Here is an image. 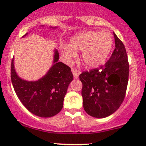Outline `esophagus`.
I'll return each mask as SVG.
<instances>
[{
	"label": "esophagus",
	"instance_id": "1",
	"mask_svg": "<svg viewBox=\"0 0 146 146\" xmlns=\"http://www.w3.org/2000/svg\"><path fill=\"white\" fill-rule=\"evenodd\" d=\"M72 74H73L74 78L77 79L78 78V76H79V72L78 71H77V70L75 69H72Z\"/></svg>",
	"mask_w": 146,
	"mask_h": 146
}]
</instances>
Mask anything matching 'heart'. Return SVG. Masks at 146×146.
Wrapping results in <instances>:
<instances>
[{"instance_id": "obj_1", "label": "heart", "mask_w": 146, "mask_h": 146, "mask_svg": "<svg viewBox=\"0 0 146 146\" xmlns=\"http://www.w3.org/2000/svg\"><path fill=\"white\" fill-rule=\"evenodd\" d=\"M112 46V38L106 32L95 30L83 31L74 35L70 44H63L62 53L67 62L82 51V61L86 67L95 68L104 64Z\"/></svg>"}]
</instances>
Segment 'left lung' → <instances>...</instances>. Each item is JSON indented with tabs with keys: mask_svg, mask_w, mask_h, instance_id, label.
<instances>
[{
	"mask_svg": "<svg viewBox=\"0 0 146 146\" xmlns=\"http://www.w3.org/2000/svg\"><path fill=\"white\" fill-rule=\"evenodd\" d=\"M115 49L100 69L84 72L79 76L86 112L103 118L115 112L123 103L129 80V66L125 45L114 32Z\"/></svg>",
	"mask_w": 146,
	"mask_h": 146,
	"instance_id": "obj_1",
	"label": "left lung"
}]
</instances>
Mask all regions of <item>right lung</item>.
Wrapping results in <instances>:
<instances>
[{
  "label": "right lung",
  "mask_w": 146,
  "mask_h": 146,
  "mask_svg": "<svg viewBox=\"0 0 146 146\" xmlns=\"http://www.w3.org/2000/svg\"><path fill=\"white\" fill-rule=\"evenodd\" d=\"M57 28L51 26L49 28ZM53 52L51 67L37 80L29 81L18 76L14 66V57L11 67V78L18 98L28 111L42 118L54 116L62 110L68 86L73 80L71 69L59 62L58 51L55 48Z\"/></svg>",
  "instance_id": "1"
}]
</instances>
